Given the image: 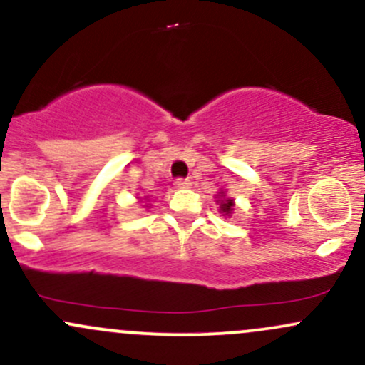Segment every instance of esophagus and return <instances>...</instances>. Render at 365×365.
Here are the masks:
<instances>
[{
    "label": "esophagus",
    "mask_w": 365,
    "mask_h": 365,
    "mask_svg": "<svg viewBox=\"0 0 365 365\" xmlns=\"http://www.w3.org/2000/svg\"><path fill=\"white\" fill-rule=\"evenodd\" d=\"M174 186L178 187V190H187V187H191V181L190 179H175Z\"/></svg>",
    "instance_id": "obj_1"
}]
</instances>
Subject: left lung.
Listing matches in <instances>:
<instances>
[{"label": "left lung", "instance_id": "1", "mask_svg": "<svg viewBox=\"0 0 365 365\" xmlns=\"http://www.w3.org/2000/svg\"><path fill=\"white\" fill-rule=\"evenodd\" d=\"M215 198H217L215 200L217 205H219V214H222V217H231L232 214H235L236 203H235V200L229 198L227 191L220 190L219 193L215 195Z\"/></svg>", "mask_w": 365, "mask_h": 365}]
</instances>
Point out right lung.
Wrapping results in <instances>:
<instances>
[{"label":"right lung","mask_w":365,"mask_h":365,"mask_svg":"<svg viewBox=\"0 0 365 365\" xmlns=\"http://www.w3.org/2000/svg\"><path fill=\"white\" fill-rule=\"evenodd\" d=\"M150 200V196H145V198H139V203H146ZM143 207H148V203L143 205Z\"/></svg>","instance_id":"obj_1"}]
</instances>
